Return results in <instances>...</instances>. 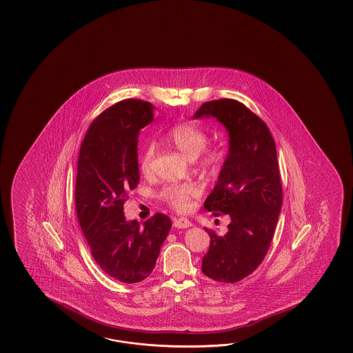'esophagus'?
<instances>
[{
    "label": "esophagus",
    "instance_id": "esophagus-1",
    "mask_svg": "<svg viewBox=\"0 0 353 353\" xmlns=\"http://www.w3.org/2000/svg\"><path fill=\"white\" fill-rule=\"evenodd\" d=\"M173 225L175 228H188L192 225V222L187 218H178V219H174Z\"/></svg>",
    "mask_w": 353,
    "mask_h": 353
}]
</instances>
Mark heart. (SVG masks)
Segmentation results:
<instances>
[{"label":"heart","instance_id":"obj_1","mask_svg":"<svg viewBox=\"0 0 353 353\" xmlns=\"http://www.w3.org/2000/svg\"><path fill=\"white\" fill-rule=\"evenodd\" d=\"M166 143L173 145L188 159L194 160L196 169L204 176H217L222 172L227 160V151L221 146L205 148L208 143L207 131L193 121H183L174 125L165 135ZM155 157V145L146 143L139 154V165L143 174L150 173ZM195 189L190 184L170 183L161 188L159 196L174 210H185Z\"/></svg>","mask_w":353,"mask_h":353}]
</instances>
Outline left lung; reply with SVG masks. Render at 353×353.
Instances as JSON below:
<instances>
[{
	"label": "left lung",
	"mask_w": 353,
	"mask_h": 353,
	"mask_svg": "<svg viewBox=\"0 0 353 353\" xmlns=\"http://www.w3.org/2000/svg\"><path fill=\"white\" fill-rule=\"evenodd\" d=\"M214 117L228 131L230 150L204 208L228 214V232L210 237L202 260L203 274L218 283H237L263 263L270 248L283 204L278 157L270 130L236 99L203 103L194 119Z\"/></svg>",
	"instance_id": "1"
}]
</instances>
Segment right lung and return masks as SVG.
Returning <instances> with one entry per match:
<instances>
[{
  "instance_id": "right-lung-1",
  "label": "right lung",
  "mask_w": 353,
  "mask_h": 353,
  "mask_svg": "<svg viewBox=\"0 0 353 353\" xmlns=\"http://www.w3.org/2000/svg\"><path fill=\"white\" fill-rule=\"evenodd\" d=\"M154 119L152 105L123 99L90 123L81 145L75 210L90 254L111 278L125 284L150 275L172 221L155 213L143 225L126 221L123 204L139 181L137 139Z\"/></svg>"
}]
</instances>
